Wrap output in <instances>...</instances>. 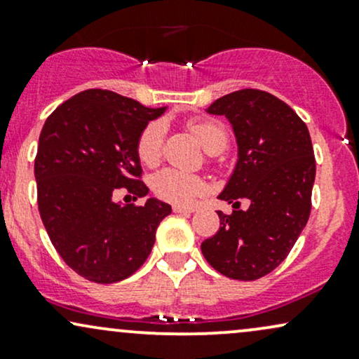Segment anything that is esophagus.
Listing matches in <instances>:
<instances>
[{
    "label": "esophagus",
    "mask_w": 359,
    "mask_h": 359,
    "mask_svg": "<svg viewBox=\"0 0 359 359\" xmlns=\"http://www.w3.org/2000/svg\"><path fill=\"white\" fill-rule=\"evenodd\" d=\"M196 211V208H189V205H174V212L177 214H191Z\"/></svg>",
    "instance_id": "obj_1"
}]
</instances>
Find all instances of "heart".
Wrapping results in <instances>:
<instances>
[{"label": "heart", "instance_id": "1", "mask_svg": "<svg viewBox=\"0 0 359 359\" xmlns=\"http://www.w3.org/2000/svg\"><path fill=\"white\" fill-rule=\"evenodd\" d=\"M189 128L199 138L201 145L208 154H212V151L219 154L228 145V131L219 121L196 119L189 123ZM163 140H165V125L162 121H151L143 128L137 142V154L145 165H155L158 162ZM151 187L160 199L174 204H189L204 192L205 185L199 175L168 167L154 175Z\"/></svg>", "mask_w": 359, "mask_h": 359}]
</instances>
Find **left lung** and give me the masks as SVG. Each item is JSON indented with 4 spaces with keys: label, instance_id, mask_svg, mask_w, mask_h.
<instances>
[{
    "label": "left lung",
    "instance_id": "8db88e82",
    "mask_svg": "<svg viewBox=\"0 0 359 359\" xmlns=\"http://www.w3.org/2000/svg\"><path fill=\"white\" fill-rule=\"evenodd\" d=\"M205 111L228 118L236 137L238 162L217 196L236 211H217L219 231L201 250L224 277L262 278L287 258L307 224L316 179L311 135L290 106L265 90L226 94ZM240 198L250 201L246 212L237 209Z\"/></svg>",
    "mask_w": 359,
    "mask_h": 359
}]
</instances>
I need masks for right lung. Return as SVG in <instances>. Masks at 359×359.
<instances>
[{
    "label": "right lung",
    "mask_w": 359,
    "mask_h": 359,
    "mask_svg": "<svg viewBox=\"0 0 359 359\" xmlns=\"http://www.w3.org/2000/svg\"><path fill=\"white\" fill-rule=\"evenodd\" d=\"M167 108H147L113 90L88 89L47 118L39 138V211L57 253L81 277L114 283L145 263L160 221L172 212L150 197L145 205L113 201L125 187L145 197L137 142Z\"/></svg>",
    "instance_id": "1"
}]
</instances>
